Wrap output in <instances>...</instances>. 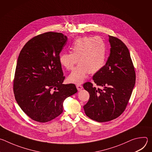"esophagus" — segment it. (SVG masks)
Instances as JSON below:
<instances>
[{"instance_id":"1","label":"esophagus","mask_w":152,"mask_h":152,"mask_svg":"<svg viewBox=\"0 0 152 152\" xmlns=\"http://www.w3.org/2000/svg\"><path fill=\"white\" fill-rule=\"evenodd\" d=\"M76 88L78 91H80L81 90L83 89V86L80 84H77V85H76Z\"/></svg>"}]
</instances>
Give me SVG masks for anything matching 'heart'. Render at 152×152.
Listing matches in <instances>:
<instances>
[{
    "label": "heart",
    "mask_w": 152,
    "mask_h": 152,
    "mask_svg": "<svg viewBox=\"0 0 152 152\" xmlns=\"http://www.w3.org/2000/svg\"><path fill=\"white\" fill-rule=\"evenodd\" d=\"M71 53L62 52L59 55L61 66L71 70L78 62V66L68 77V80L80 83L87 77L88 73L93 75L104 67L107 48L100 37H84L76 39L70 48Z\"/></svg>",
    "instance_id": "heart-1"
}]
</instances>
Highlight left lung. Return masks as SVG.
<instances>
[{"mask_svg":"<svg viewBox=\"0 0 152 152\" xmlns=\"http://www.w3.org/2000/svg\"><path fill=\"white\" fill-rule=\"evenodd\" d=\"M110 56L106 64L93 77L94 83L102 86L96 89L86 82L83 88L90 94L83 106L85 114L98 122H106L119 117L124 111L135 83V72L129 51L118 38L109 36Z\"/></svg>","mask_w":152,"mask_h":152,"instance_id":"8db88e82","label":"left lung"}]
</instances>
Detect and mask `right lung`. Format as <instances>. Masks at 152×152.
I'll list each match as a JSON object with an SVG mask.
<instances>
[{
	"label": "right lung",
	"mask_w": 152,
	"mask_h": 152,
	"mask_svg": "<svg viewBox=\"0 0 152 152\" xmlns=\"http://www.w3.org/2000/svg\"><path fill=\"white\" fill-rule=\"evenodd\" d=\"M67 42L62 33L38 35L21 49L14 79L15 99L31 119L46 123L63 111V102L77 93L75 85L63 84L59 55Z\"/></svg>",
	"instance_id": "right-lung-1"
}]
</instances>
